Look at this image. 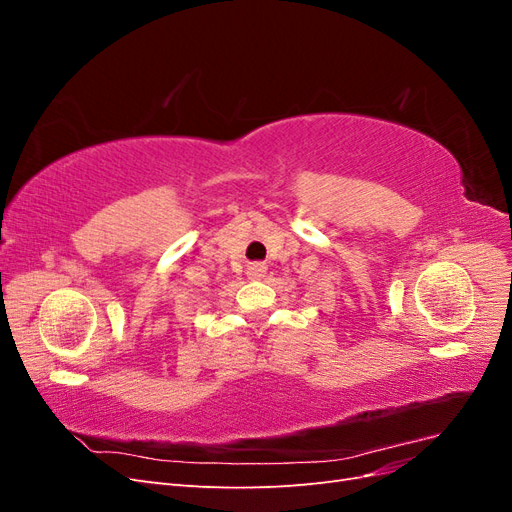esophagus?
<instances>
[{
  "label": "esophagus",
  "mask_w": 512,
  "mask_h": 512,
  "mask_svg": "<svg viewBox=\"0 0 512 512\" xmlns=\"http://www.w3.org/2000/svg\"><path fill=\"white\" fill-rule=\"evenodd\" d=\"M265 273H267L265 262H252V265L247 267V275H250L252 280H262V277H265Z\"/></svg>",
  "instance_id": "obj_1"
}]
</instances>
